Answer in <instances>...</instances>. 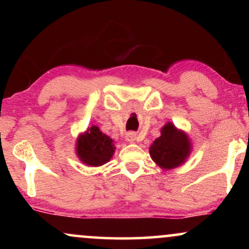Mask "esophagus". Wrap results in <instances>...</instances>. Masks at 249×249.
I'll return each mask as SVG.
<instances>
[{"label": "esophagus", "instance_id": "1", "mask_svg": "<svg viewBox=\"0 0 249 249\" xmlns=\"http://www.w3.org/2000/svg\"><path fill=\"white\" fill-rule=\"evenodd\" d=\"M125 139H126L127 142H134L137 139V134L134 132H127L125 134Z\"/></svg>", "mask_w": 249, "mask_h": 249}]
</instances>
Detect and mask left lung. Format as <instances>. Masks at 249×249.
I'll return each mask as SVG.
<instances>
[{
  "label": "left lung",
  "mask_w": 249,
  "mask_h": 249,
  "mask_svg": "<svg viewBox=\"0 0 249 249\" xmlns=\"http://www.w3.org/2000/svg\"><path fill=\"white\" fill-rule=\"evenodd\" d=\"M191 151L188 137L178 131L173 124L167 123L161 128V136L153 142L150 147L151 158L157 165L170 170L185 161Z\"/></svg>",
  "instance_id": "8db88e82"
}]
</instances>
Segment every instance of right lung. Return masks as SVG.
<instances>
[{"instance_id": "right-lung-1", "label": "right lung", "mask_w": 249, "mask_h": 249, "mask_svg": "<svg viewBox=\"0 0 249 249\" xmlns=\"http://www.w3.org/2000/svg\"><path fill=\"white\" fill-rule=\"evenodd\" d=\"M115 152L112 139L93 125L77 141V154L89 166H101L107 162Z\"/></svg>"}]
</instances>
